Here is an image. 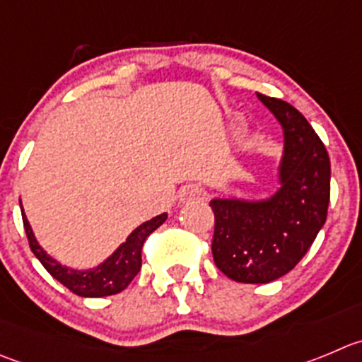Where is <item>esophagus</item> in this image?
Wrapping results in <instances>:
<instances>
[{"mask_svg":"<svg viewBox=\"0 0 362 362\" xmlns=\"http://www.w3.org/2000/svg\"><path fill=\"white\" fill-rule=\"evenodd\" d=\"M202 188L195 187V185H188V187L183 188V192H181V199H183L185 202H192V201H201L202 199Z\"/></svg>","mask_w":362,"mask_h":362,"instance_id":"esophagus-1","label":"esophagus"}]
</instances>
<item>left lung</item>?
I'll list each match as a JSON object with an SVG mask.
<instances>
[{
  "label": "left lung",
  "instance_id": "obj_1",
  "mask_svg": "<svg viewBox=\"0 0 362 362\" xmlns=\"http://www.w3.org/2000/svg\"><path fill=\"white\" fill-rule=\"evenodd\" d=\"M284 129L281 188L267 201L213 199L211 252L236 282L264 284L297 267L327 218L330 161L311 124L290 103L257 94Z\"/></svg>",
  "mask_w": 362,
  "mask_h": 362
}]
</instances>
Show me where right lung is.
Returning a JSON list of instances; mask_svg holds the SVG:
<instances>
[{
	"instance_id": "add662e5",
	"label": "right lung",
	"mask_w": 362,
	"mask_h": 362,
	"mask_svg": "<svg viewBox=\"0 0 362 362\" xmlns=\"http://www.w3.org/2000/svg\"><path fill=\"white\" fill-rule=\"evenodd\" d=\"M21 213H23V223L24 230H26V236H28V243L32 252L35 254L37 259L42 263V267L57 279L58 282H62L67 290H71L72 293L80 295V297H90V298H99V297H108V295L120 293L122 290H126L127 284L135 279V275L139 274L140 268H142V247L144 242L147 240V236L156 230L161 223L167 220V213H161V215L154 216L153 220H147L142 226L136 227L132 235L127 236L126 242L105 261L99 267H95L94 270H72V268L62 267L58 261H54L53 257L47 256L44 252L42 247L37 243L35 236H33V230L30 227L28 218L24 215L23 206H21Z\"/></svg>"
}]
</instances>
